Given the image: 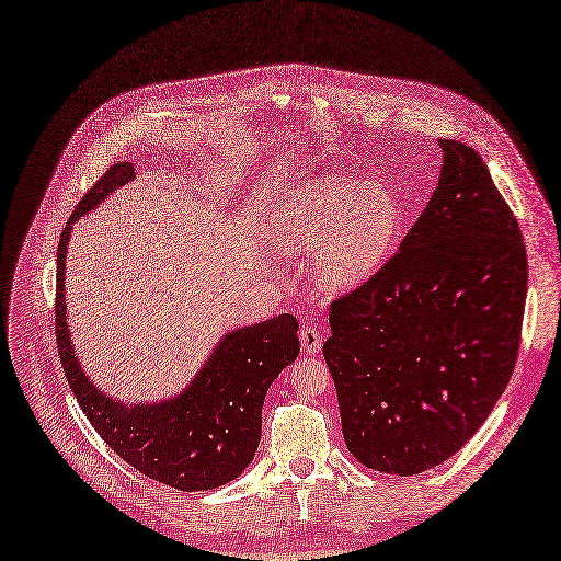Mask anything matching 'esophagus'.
Listing matches in <instances>:
<instances>
[{
	"instance_id": "obj_1",
	"label": "esophagus",
	"mask_w": 561,
	"mask_h": 561,
	"mask_svg": "<svg viewBox=\"0 0 561 561\" xmlns=\"http://www.w3.org/2000/svg\"><path fill=\"white\" fill-rule=\"evenodd\" d=\"M300 344L307 353H319L323 348V334L319 332V328L307 323L300 330Z\"/></svg>"
}]
</instances>
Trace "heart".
<instances>
[{
    "mask_svg": "<svg viewBox=\"0 0 561 561\" xmlns=\"http://www.w3.org/2000/svg\"><path fill=\"white\" fill-rule=\"evenodd\" d=\"M399 227V202L385 185L332 176L305 187L290 204L282 242L288 250L316 248V275L341 288L376 271Z\"/></svg>",
    "mask_w": 561,
    "mask_h": 561,
    "instance_id": "heart-1",
    "label": "heart"
}]
</instances>
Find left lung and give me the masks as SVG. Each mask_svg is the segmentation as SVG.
<instances>
[{
    "instance_id": "8db88e82",
    "label": "left lung",
    "mask_w": 561,
    "mask_h": 561,
    "mask_svg": "<svg viewBox=\"0 0 561 561\" xmlns=\"http://www.w3.org/2000/svg\"><path fill=\"white\" fill-rule=\"evenodd\" d=\"M440 181L401 248L330 305L323 357L348 451L420 474L491 415L520 348L527 252L468 144L440 139Z\"/></svg>"
}]
</instances>
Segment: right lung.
<instances>
[{
  "label": "right lung",
  "instance_id": "obj_1",
  "mask_svg": "<svg viewBox=\"0 0 561 561\" xmlns=\"http://www.w3.org/2000/svg\"><path fill=\"white\" fill-rule=\"evenodd\" d=\"M130 179H135L133 164L110 167L87 190L61 231L55 294L59 359L87 420L128 466L185 493L210 491L236 479L254 458L267 387L300 353L298 321L294 313H282L227 334L202 374L176 399L126 408L101 394L82 374L68 339L64 263L70 225Z\"/></svg>",
  "mask_w": 561,
  "mask_h": 561
}]
</instances>
